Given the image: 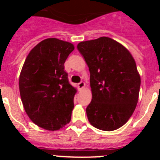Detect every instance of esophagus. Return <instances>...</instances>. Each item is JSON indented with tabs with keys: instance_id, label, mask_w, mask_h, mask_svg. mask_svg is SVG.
Returning <instances> with one entry per match:
<instances>
[{
	"instance_id": "obj_1",
	"label": "esophagus",
	"mask_w": 160,
	"mask_h": 160,
	"mask_svg": "<svg viewBox=\"0 0 160 160\" xmlns=\"http://www.w3.org/2000/svg\"><path fill=\"white\" fill-rule=\"evenodd\" d=\"M77 86H78L79 90H83V88H84V87H85V83H83V82H80V83H79L78 84H77Z\"/></svg>"
}]
</instances>
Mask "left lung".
I'll return each mask as SVG.
<instances>
[{
  "label": "left lung",
  "mask_w": 160,
  "mask_h": 160,
  "mask_svg": "<svg viewBox=\"0 0 160 160\" xmlns=\"http://www.w3.org/2000/svg\"><path fill=\"white\" fill-rule=\"evenodd\" d=\"M77 49L90 73L92 100L86 109L90 123L103 131L125 125L133 114L141 78L128 49L108 37L81 42Z\"/></svg>",
  "instance_id": "8db88e82"
}]
</instances>
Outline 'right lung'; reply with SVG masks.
Wrapping results in <instances>:
<instances>
[{
    "instance_id": "1",
    "label": "right lung",
    "mask_w": 160,
    "mask_h": 160,
    "mask_svg": "<svg viewBox=\"0 0 160 160\" xmlns=\"http://www.w3.org/2000/svg\"><path fill=\"white\" fill-rule=\"evenodd\" d=\"M74 46L49 38L28 53L19 77V90L25 112L46 130L63 128L71 120L77 90L69 83L64 63Z\"/></svg>"
}]
</instances>
